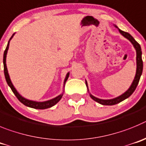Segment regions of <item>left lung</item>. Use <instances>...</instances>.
Here are the masks:
<instances>
[{
  "mask_svg": "<svg viewBox=\"0 0 146 146\" xmlns=\"http://www.w3.org/2000/svg\"><path fill=\"white\" fill-rule=\"evenodd\" d=\"M116 28H118V27L116 25H114ZM119 33L121 34L124 38H126L127 39H128L129 41L132 43V44L133 45L134 48H135L136 50V64H137V68H136V73H135V78H134L133 81H132V84L130 85L129 88L127 89V91L124 93H123L122 94H121L119 97H116L115 98H113V99H109V100H102L100 99V98H96L94 96H93L91 93H89V96L91 97V98L92 100H94V101L98 102V103L101 105H103V106H113V105H115L117 103H119L121 101L124 100L125 99L128 98L129 96L132 95V93L135 92V89L137 87V84H138L139 81H140V76H141L142 73H143V60H142V51H141V47H140V44L137 43L136 40L134 39V38L132 37V35H130L128 33H126L124 31H121L120 29L118 28ZM86 81V87L88 89V92H89V88H88V84L87 81Z\"/></svg>",
  "mask_w": 146,
  "mask_h": 146,
  "instance_id": "8db88e82",
  "label": "left lung"
}]
</instances>
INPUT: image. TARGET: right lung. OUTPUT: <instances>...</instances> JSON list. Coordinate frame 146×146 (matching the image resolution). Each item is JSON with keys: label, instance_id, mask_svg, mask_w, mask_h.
<instances>
[{"label": "right lung", "instance_id": "add662e5", "mask_svg": "<svg viewBox=\"0 0 146 146\" xmlns=\"http://www.w3.org/2000/svg\"><path fill=\"white\" fill-rule=\"evenodd\" d=\"M14 34L15 33L13 34L12 36H11V37L10 38V39H9V42H8L7 46H6V50L4 51V54H3V68H4V75H5V78H6V82H7L8 85L10 86V88L11 89V90H12V92H14V94H15L16 97L17 98V99L22 102V104H24L25 106H27V107L32 108H35V109H46V108H48L52 107V106H54V105L57 104V102L61 100V98H62L64 90L62 94H60V95H58L57 97H56V98H53V99H51L49 100L44 101V102H37V101H33V100H31L26 99V98H25L24 97H22V96L18 92L17 90L15 89L14 85H13L12 82H11V78H10V76H9V72H8L7 66H6V54H7L8 49H9V42H10V40H11V38H12L13 36L14 35ZM69 75H70V73L68 72V73L66 74L65 80H64V86H65V82H66L68 77H69Z\"/></svg>", "mask_w": 146, "mask_h": 146}]
</instances>
